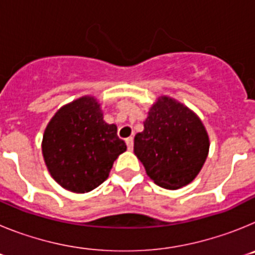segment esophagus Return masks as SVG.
Wrapping results in <instances>:
<instances>
[{
	"mask_svg": "<svg viewBox=\"0 0 255 255\" xmlns=\"http://www.w3.org/2000/svg\"><path fill=\"white\" fill-rule=\"evenodd\" d=\"M125 141H126V145H128V149L131 150L132 149V145H134V139H132L131 136H130V138H126Z\"/></svg>",
	"mask_w": 255,
	"mask_h": 255,
	"instance_id": "34e87169",
	"label": "esophagus"
}]
</instances>
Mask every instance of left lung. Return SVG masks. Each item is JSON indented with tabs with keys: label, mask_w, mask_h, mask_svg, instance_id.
<instances>
[{
	"label": "left lung",
	"mask_w": 255,
	"mask_h": 255,
	"mask_svg": "<svg viewBox=\"0 0 255 255\" xmlns=\"http://www.w3.org/2000/svg\"><path fill=\"white\" fill-rule=\"evenodd\" d=\"M208 149V135L199 117L168 97L152 106L144 130L134 138V152L148 176L172 190L195 179Z\"/></svg>",
	"instance_id": "obj_1"
}]
</instances>
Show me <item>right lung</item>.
<instances>
[{
    "mask_svg": "<svg viewBox=\"0 0 255 255\" xmlns=\"http://www.w3.org/2000/svg\"><path fill=\"white\" fill-rule=\"evenodd\" d=\"M125 150L116 125L103 121L100 103L93 97H82L60 108L47 125L42 143L52 177L74 193L100 186Z\"/></svg>",
    "mask_w": 255,
    "mask_h": 255,
    "instance_id": "right-lung-1",
    "label": "right lung"
}]
</instances>
